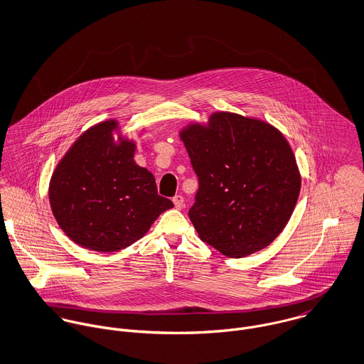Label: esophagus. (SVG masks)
<instances>
[{"label": "esophagus", "instance_id": "obj_1", "mask_svg": "<svg viewBox=\"0 0 364 364\" xmlns=\"http://www.w3.org/2000/svg\"><path fill=\"white\" fill-rule=\"evenodd\" d=\"M172 202H173L175 208H178V210L185 208V199H183V196H181V195H176V196L172 199Z\"/></svg>", "mask_w": 364, "mask_h": 364}]
</instances>
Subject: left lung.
Masks as SVG:
<instances>
[{"mask_svg": "<svg viewBox=\"0 0 364 364\" xmlns=\"http://www.w3.org/2000/svg\"><path fill=\"white\" fill-rule=\"evenodd\" d=\"M199 178L189 210L199 237L230 258L266 248L296 208L301 176L284 136L272 124L215 112L179 133Z\"/></svg>", "mask_w": 364, "mask_h": 364, "instance_id": "obj_1", "label": "left lung"}]
</instances>
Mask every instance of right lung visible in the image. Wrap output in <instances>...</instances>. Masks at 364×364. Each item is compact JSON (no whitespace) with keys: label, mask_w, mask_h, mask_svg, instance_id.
I'll list each match as a JSON object with an SVG mask.
<instances>
[{"label":"right lung","mask_w":364,"mask_h":364,"mask_svg":"<svg viewBox=\"0 0 364 364\" xmlns=\"http://www.w3.org/2000/svg\"><path fill=\"white\" fill-rule=\"evenodd\" d=\"M105 120L84 132L57 164L49 185L53 215L75 244L116 252L139 241L173 203L158 195L154 175L133 159L136 143Z\"/></svg>","instance_id":"add662e5"}]
</instances>
